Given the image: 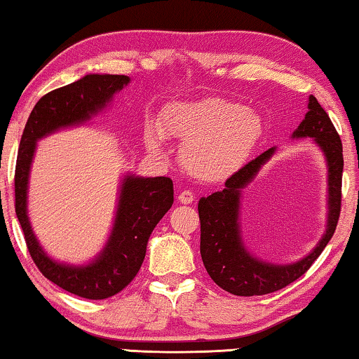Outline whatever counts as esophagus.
I'll use <instances>...</instances> for the list:
<instances>
[{"label": "esophagus", "instance_id": "obj_1", "mask_svg": "<svg viewBox=\"0 0 359 359\" xmlns=\"http://www.w3.org/2000/svg\"><path fill=\"white\" fill-rule=\"evenodd\" d=\"M194 200H195L194 191L184 190V191H180V194H179V201L182 203V205H189V203H191Z\"/></svg>", "mask_w": 359, "mask_h": 359}]
</instances>
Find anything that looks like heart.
Instances as JSON below:
<instances>
[{
  "label": "heart",
  "instance_id": "heart-1",
  "mask_svg": "<svg viewBox=\"0 0 359 359\" xmlns=\"http://www.w3.org/2000/svg\"><path fill=\"white\" fill-rule=\"evenodd\" d=\"M263 122L255 111L222 98L179 101L163 111L159 127L149 124L145 143L163 154V138L184 142L182 163L195 177L221 180L242 165L258 143Z\"/></svg>",
  "mask_w": 359,
  "mask_h": 359
}]
</instances>
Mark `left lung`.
Listing matches in <instances>:
<instances>
[{
	"mask_svg": "<svg viewBox=\"0 0 359 359\" xmlns=\"http://www.w3.org/2000/svg\"><path fill=\"white\" fill-rule=\"evenodd\" d=\"M293 138H314L323 149L327 161L329 182V212L327 227L311 253L292 264H271L255 258L245 248L240 229V200L242 190L247 187L258 170L269 161L276 148L261 153L253 161L226 180L221 191L201 198L198 203V214L201 222L200 253L208 274L222 290L237 297L266 295L280 290L288 283L302 277L323 253L325 245L332 238L341 208V172H344V149L335 127L318 103L316 96H309L308 112L302 124L293 132Z\"/></svg>",
	"mask_w": 359,
	"mask_h": 359,
	"instance_id": "obj_1",
	"label": "left lung"
}]
</instances>
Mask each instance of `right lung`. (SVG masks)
<instances>
[{"label": "right lung", "instance_id": "obj_1", "mask_svg": "<svg viewBox=\"0 0 359 359\" xmlns=\"http://www.w3.org/2000/svg\"><path fill=\"white\" fill-rule=\"evenodd\" d=\"M130 82L127 76L90 74L39 100L27 121L15 163V214L22 227L29 253L46 279L88 299L109 298L135 279L145 259L148 238L174 203L169 177L126 175L121 185L114 226L104 248L87 266L62 264L40 247L27 214V189L36 142L64 127L83 124L106 108L114 93Z\"/></svg>", "mask_w": 359, "mask_h": 359}]
</instances>
